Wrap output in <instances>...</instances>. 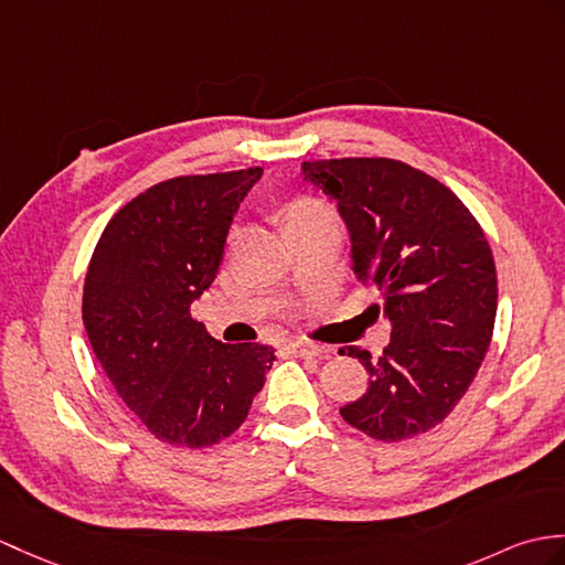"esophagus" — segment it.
<instances>
[{
	"mask_svg": "<svg viewBox=\"0 0 565 565\" xmlns=\"http://www.w3.org/2000/svg\"><path fill=\"white\" fill-rule=\"evenodd\" d=\"M288 353H294V356H322L324 349L308 342H296V344H288Z\"/></svg>",
	"mask_w": 565,
	"mask_h": 565,
	"instance_id": "esophagus-1",
	"label": "esophagus"
}]
</instances>
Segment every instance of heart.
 Wrapping results in <instances>:
<instances>
[{"label":"heart","mask_w":565,"mask_h":565,"mask_svg":"<svg viewBox=\"0 0 565 565\" xmlns=\"http://www.w3.org/2000/svg\"><path fill=\"white\" fill-rule=\"evenodd\" d=\"M327 218H337V216L330 206L320 200H315V196H300V200H296L291 206H288V214H286L288 228L310 226V223L327 221Z\"/></svg>","instance_id":"1"}]
</instances>
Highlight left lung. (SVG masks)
Segmentation results:
<instances>
[{"label":"left lung","instance_id":"8db88e82","mask_svg":"<svg viewBox=\"0 0 565 565\" xmlns=\"http://www.w3.org/2000/svg\"><path fill=\"white\" fill-rule=\"evenodd\" d=\"M300 170L337 200L353 271L377 288L392 322L383 356L349 347L369 390L339 414L383 443L422 436L460 404L491 347L498 277L487 235L460 196L404 161L324 159Z\"/></svg>","mask_w":565,"mask_h":565}]
</instances>
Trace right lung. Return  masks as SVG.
Listing matches in <instances>:
<instances>
[{
	"instance_id": "right-lung-1",
	"label": "right lung",
	"mask_w": 565,
	"mask_h": 565,
	"mask_svg": "<svg viewBox=\"0 0 565 565\" xmlns=\"http://www.w3.org/2000/svg\"><path fill=\"white\" fill-rule=\"evenodd\" d=\"M259 175L255 166L151 185L108 221L88 262L82 315L96 359L151 436L178 448L238 430L271 369V347L221 344L190 310Z\"/></svg>"
}]
</instances>
